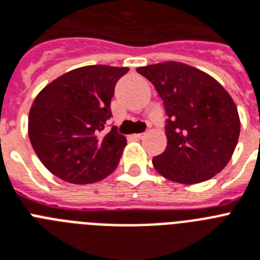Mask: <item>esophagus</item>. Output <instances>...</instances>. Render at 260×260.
I'll return each mask as SVG.
<instances>
[{"instance_id": "obj_1", "label": "esophagus", "mask_w": 260, "mask_h": 260, "mask_svg": "<svg viewBox=\"0 0 260 260\" xmlns=\"http://www.w3.org/2000/svg\"><path fill=\"white\" fill-rule=\"evenodd\" d=\"M143 135H145V134H142V133H138V134H133V138L141 139V138H143Z\"/></svg>"}]
</instances>
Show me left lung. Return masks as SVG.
I'll use <instances>...</instances> for the list:
<instances>
[{
    "instance_id": "1",
    "label": "left lung",
    "mask_w": 260,
    "mask_h": 260,
    "mask_svg": "<svg viewBox=\"0 0 260 260\" xmlns=\"http://www.w3.org/2000/svg\"><path fill=\"white\" fill-rule=\"evenodd\" d=\"M164 100L166 150L153 166L169 181L195 184L226 167L237 147L241 119L227 90L207 73L167 61L137 69Z\"/></svg>"
}]
</instances>
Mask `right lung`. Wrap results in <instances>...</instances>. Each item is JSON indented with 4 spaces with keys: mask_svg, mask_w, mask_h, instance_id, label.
I'll list each match as a JSON object with an SVG mask.
<instances>
[{
    "mask_svg": "<svg viewBox=\"0 0 260 260\" xmlns=\"http://www.w3.org/2000/svg\"><path fill=\"white\" fill-rule=\"evenodd\" d=\"M128 68L89 65L74 69L48 83L34 98L27 133L46 169L62 181L87 184L102 181L119 164L126 137L113 126L115 83Z\"/></svg>",
    "mask_w": 260,
    "mask_h": 260,
    "instance_id": "1",
    "label": "right lung"
}]
</instances>
